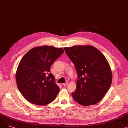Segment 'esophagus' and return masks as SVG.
I'll return each mask as SVG.
<instances>
[{"label": "esophagus", "mask_w": 128, "mask_h": 128, "mask_svg": "<svg viewBox=\"0 0 128 128\" xmlns=\"http://www.w3.org/2000/svg\"><path fill=\"white\" fill-rule=\"evenodd\" d=\"M68 85V83H64L63 84V86H67Z\"/></svg>", "instance_id": "1"}]
</instances>
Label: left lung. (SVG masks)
<instances>
[{
  "mask_svg": "<svg viewBox=\"0 0 128 128\" xmlns=\"http://www.w3.org/2000/svg\"><path fill=\"white\" fill-rule=\"evenodd\" d=\"M74 64L77 74L76 90L72 95L82 106L96 104L110 89L112 74L103 54L91 46H75L64 48Z\"/></svg>",
  "mask_w": 128,
  "mask_h": 128,
  "instance_id": "left-lung-1",
  "label": "left lung"
}]
</instances>
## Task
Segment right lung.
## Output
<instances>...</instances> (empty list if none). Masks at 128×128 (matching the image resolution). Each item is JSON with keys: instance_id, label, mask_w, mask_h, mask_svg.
Instances as JSON below:
<instances>
[{"instance_id": "obj_1", "label": "right lung", "mask_w": 128, "mask_h": 128, "mask_svg": "<svg viewBox=\"0 0 128 128\" xmlns=\"http://www.w3.org/2000/svg\"><path fill=\"white\" fill-rule=\"evenodd\" d=\"M63 52L62 48L44 46L30 49L23 57L17 68L16 81L28 101L46 105L56 98L60 88L49 72L51 65Z\"/></svg>"}]
</instances>
